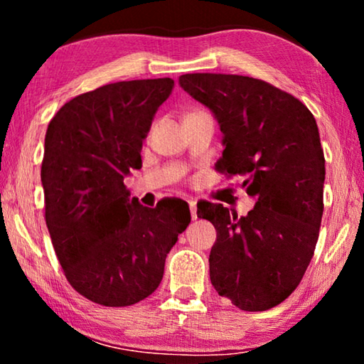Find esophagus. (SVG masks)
Listing matches in <instances>:
<instances>
[{
  "mask_svg": "<svg viewBox=\"0 0 364 364\" xmlns=\"http://www.w3.org/2000/svg\"><path fill=\"white\" fill-rule=\"evenodd\" d=\"M188 204H189V210H191V218L196 220L197 218V204H196V200L194 199H189Z\"/></svg>",
  "mask_w": 364,
  "mask_h": 364,
  "instance_id": "esophagus-1",
  "label": "esophagus"
}]
</instances>
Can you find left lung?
I'll use <instances>...</instances> for the list:
<instances>
[{"label": "left lung", "instance_id": "left-lung-1", "mask_svg": "<svg viewBox=\"0 0 364 364\" xmlns=\"http://www.w3.org/2000/svg\"><path fill=\"white\" fill-rule=\"evenodd\" d=\"M180 86L218 122L225 151L217 170L242 178L255 199L245 217L221 204L197 205V217L217 230L210 281L241 310H269L295 291L316 247L326 175L316 120L263 80L186 73Z\"/></svg>", "mask_w": 364, "mask_h": 364}]
</instances>
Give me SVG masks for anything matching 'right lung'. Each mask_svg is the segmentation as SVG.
Returning a JSON list of instances; mask_svg holds the SVG:
<instances>
[{"instance_id": "obj_1", "label": "right lung", "mask_w": 364, "mask_h": 364, "mask_svg": "<svg viewBox=\"0 0 364 364\" xmlns=\"http://www.w3.org/2000/svg\"><path fill=\"white\" fill-rule=\"evenodd\" d=\"M173 85L171 78L104 85L65 102L48 125L46 226L67 281L95 304L128 306L149 297L191 223L186 202L143 207L123 184L141 168L143 141Z\"/></svg>"}]
</instances>
